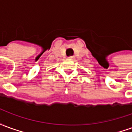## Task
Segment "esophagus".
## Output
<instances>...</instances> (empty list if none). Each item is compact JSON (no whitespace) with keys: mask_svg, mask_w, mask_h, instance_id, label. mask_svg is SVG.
<instances>
[{"mask_svg":"<svg viewBox=\"0 0 132 132\" xmlns=\"http://www.w3.org/2000/svg\"><path fill=\"white\" fill-rule=\"evenodd\" d=\"M69 59H71V60H73V59H75V57L74 56H70V57H69Z\"/></svg>","mask_w":132,"mask_h":132,"instance_id":"1","label":"esophagus"}]
</instances>
